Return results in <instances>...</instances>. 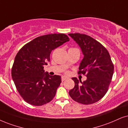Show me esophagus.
I'll list each match as a JSON object with an SVG mask.
<instances>
[{"label": "esophagus", "instance_id": "1", "mask_svg": "<svg viewBox=\"0 0 128 128\" xmlns=\"http://www.w3.org/2000/svg\"><path fill=\"white\" fill-rule=\"evenodd\" d=\"M66 80H67V77H64V76H62V77H61V81H62V82H64V81Z\"/></svg>", "mask_w": 128, "mask_h": 128}]
</instances>
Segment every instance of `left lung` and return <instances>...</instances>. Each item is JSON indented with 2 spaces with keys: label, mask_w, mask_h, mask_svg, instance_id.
I'll return each mask as SVG.
<instances>
[{
  "label": "left lung",
  "mask_w": 128,
  "mask_h": 128,
  "mask_svg": "<svg viewBox=\"0 0 128 128\" xmlns=\"http://www.w3.org/2000/svg\"><path fill=\"white\" fill-rule=\"evenodd\" d=\"M79 45L84 57L79 67L78 74L87 80L82 82L72 78L75 86L69 92L74 101L83 104H93L107 93L114 72V66L108 50L91 36L79 33L69 34Z\"/></svg>",
  "instance_id": "1"
}]
</instances>
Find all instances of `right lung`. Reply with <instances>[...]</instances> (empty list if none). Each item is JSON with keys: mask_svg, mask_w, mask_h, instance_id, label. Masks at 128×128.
<instances>
[{"mask_svg": "<svg viewBox=\"0 0 128 128\" xmlns=\"http://www.w3.org/2000/svg\"><path fill=\"white\" fill-rule=\"evenodd\" d=\"M70 39L64 34H52L35 38L17 53L12 68V77L23 99L34 106L49 103L61 83L60 76H50L44 68L51 51Z\"/></svg>", "mask_w": 128, "mask_h": 128, "instance_id": "1", "label": "right lung"}]
</instances>
